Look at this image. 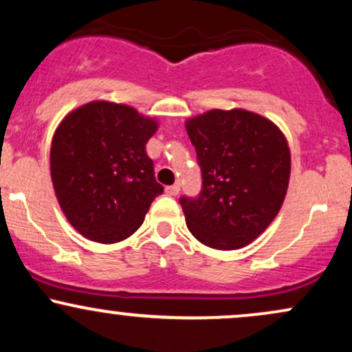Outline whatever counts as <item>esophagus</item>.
<instances>
[{"label": "esophagus", "instance_id": "34e87169", "mask_svg": "<svg viewBox=\"0 0 352 352\" xmlns=\"http://www.w3.org/2000/svg\"><path fill=\"white\" fill-rule=\"evenodd\" d=\"M165 193H167V195H170V197L179 195V193H180V187H179V185H170V187L165 188Z\"/></svg>", "mask_w": 352, "mask_h": 352}]
</instances>
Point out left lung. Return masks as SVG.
I'll return each mask as SVG.
<instances>
[{
	"mask_svg": "<svg viewBox=\"0 0 352 352\" xmlns=\"http://www.w3.org/2000/svg\"><path fill=\"white\" fill-rule=\"evenodd\" d=\"M185 129L204 179L197 199H180L187 228L210 248H243L270 227L285 201L288 140L276 124L245 109H213L190 117Z\"/></svg>",
	"mask_w": 352,
	"mask_h": 352,
	"instance_id": "1",
	"label": "left lung"
}]
</instances>
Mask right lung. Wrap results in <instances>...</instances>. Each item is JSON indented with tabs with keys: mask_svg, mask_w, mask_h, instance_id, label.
Listing matches in <instances>:
<instances>
[{
	"mask_svg": "<svg viewBox=\"0 0 352 352\" xmlns=\"http://www.w3.org/2000/svg\"><path fill=\"white\" fill-rule=\"evenodd\" d=\"M159 124L125 104L92 100L60 120L51 144V179L67 221L98 243H117L144 223L164 192L145 144Z\"/></svg>",
	"mask_w": 352,
	"mask_h": 352,
	"instance_id": "add662e5",
	"label": "right lung"
}]
</instances>
